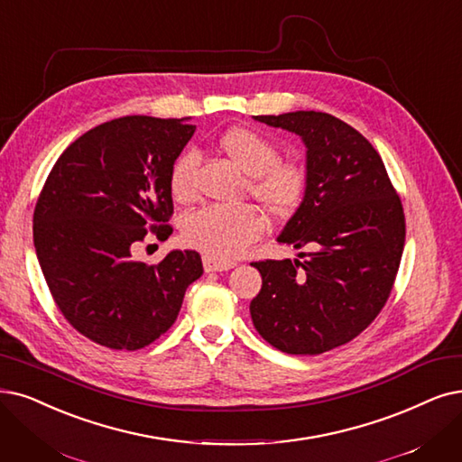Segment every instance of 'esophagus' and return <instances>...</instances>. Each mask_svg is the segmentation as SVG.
Instances as JSON below:
<instances>
[{
	"label": "esophagus",
	"mask_w": 462,
	"mask_h": 462,
	"mask_svg": "<svg viewBox=\"0 0 462 462\" xmlns=\"http://www.w3.org/2000/svg\"><path fill=\"white\" fill-rule=\"evenodd\" d=\"M202 265H205L207 273H221V271L233 269L236 263L235 262H221V260H216V257H212V255H205L202 257Z\"/></svg>",
	"instance_id": "34e87169"
}]
</instances>
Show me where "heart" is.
<instances>
[{
    "label": "heart",
    "instance_id": "heart-1",
    "mask_svg": "<svg viewBox=\"0 0 462 462\" xmlns=\"http://www.w3.org/2000/svg\"><path fill=\"white\" fill-rule=\"evenodd\" d=\"M219 150L250 176L248 191L274 217L298 212L309 191V171L300 161L281 159V147L269 136L248 126H235L219 138ZM200 157L195 150L183 152L172 164L171 193L188 202L195 197V176ZM265 221L252 205H208L186 216L183 241L216 260L241 255L262 236Z\"/></svg>",
    "mask_w": 462,
    "mask_h": 462
}]
</instances>
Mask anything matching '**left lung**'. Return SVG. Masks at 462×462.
Instances as JSON below:
<instances>
[{"instance_id": "1", "label": "left lung", "mask_w": 462, "mask_h": 462, "mask_svg": "<svg viewBox=\"0 0 462 462\" xmlns=\"http://www.w3.org/2000/svg\"><path fill=\"white\" fill-rule=\"evenodd\" d=\"M300 134L309 191L276 241L303 260L252 263L262 290L252 322L288 355H322L360 336L393 291L405 243L402 200L384 164L356 128L322 112L255 116Z\"/></svg>"}]
</instances>
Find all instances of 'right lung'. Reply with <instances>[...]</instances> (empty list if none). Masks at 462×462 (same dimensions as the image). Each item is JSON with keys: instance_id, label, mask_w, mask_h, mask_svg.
Instances as JSON below:
<instances>
[{"instance_id": "obj_1", "label": "right lung", "mask_w": 462, "mask_h": 462, "mask_svg": "<svg viewBox=\"0 0 462 462\" xmlns=\"http://www.w3.org/2000/svg\"><path fill=\"white\" fill-rule=\"evenodd\" d=\"M195 125L126 116L71 142L54 162L33 210V246L54 303L81 336L138 350L167 331L202 274L195 250L134 260L153 235L167 241L171 171Z\"/></svg>"}]
</instances>
